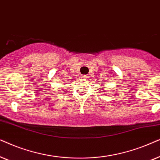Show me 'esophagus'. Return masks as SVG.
<instances>
[{
    "instance_id": "1",
    "label": "esophagus",
    "mask_w": 160,
    "mask_h": 160,
    "mask_svg": "<svg viewBox=\"0 0 160 160\" xmlns=\"http://www.w3.org/2000/svg\"><path fill=\"white\" fill-rule=\"evenodd\" d=\"M81 78L82 79V80H86V79L88 78V76H87V75H82Z\"/></svg>"
}]
</instances>
